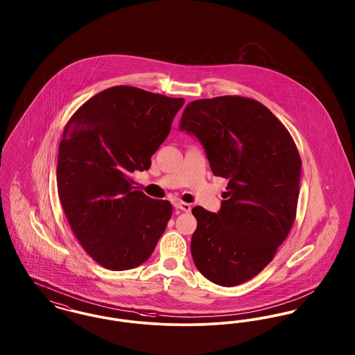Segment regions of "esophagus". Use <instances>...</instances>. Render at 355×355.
Here are the masks:
<instances>
[{"mask_svg": "<svg viewBox=\"0 0 355 355\" xmlns=\"http://www.w3.org/2000/svg\"><path fill=\"white\" fill-rule=\"evenodd\" d=\"M174 206H175L177 209L182 210V211H186V213L191 210V205L187 202H182V201H177V202L174 203Z\"/></svg>", "mask_w": 355, "mask_h": 355, "instance_id": "1", "label": "esophagus"}]
</instances>
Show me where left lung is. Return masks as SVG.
<instances>
[{
    "label": "left lung",
    "instance_id": "8db88e82",
    "mask_svg": "<svg viewBox=\"0 0 355 355\" xmlns=\"http://www.w3.org/2000/svg\"><path fill=\"white\" fill-rule=\"evenodd\" d=\"M181 130L196 135L214 175L227 178L218 214L196 206L191 255L205 278L236 286L263 270L295 220L301 157L270 110L248 97L190 102Z\"/></svg>",
    "mask_w": 355,
    "mask_h": 355
}]
</instances>
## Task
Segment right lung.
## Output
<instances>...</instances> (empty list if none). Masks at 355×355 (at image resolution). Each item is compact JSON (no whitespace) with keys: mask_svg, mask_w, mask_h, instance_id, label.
<instances>
[{"mask_svg":"<svg viewBox=\"0 0 355 355\" xmlns=\"http://www.w3.org/2000/svg\"><path fill=\"white\" fill-rule=\"evenodd\" d=\"M184 102L113 86L81 105L64 129L58 197L74 236L105 269L139 266L166 229L171 203L137 190L132 173L150 168Z\"/></svg>","mask_w":355,"mask_h":355,"instance_id":"add662e5","label":"right lung"}]
</instances>
